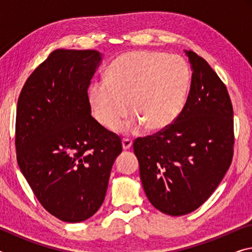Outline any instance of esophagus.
<instances>
[{
	"mask_svg": "<svg viewBox=\"0 0 252 252\" xmlns=\"http://www.w3.org/2000/svg\"><path fill=\"white\" fill-rule=\"evenodd\" d=\"M132 146V140L131 139H123L122 140V147H123V150H127V149H130Z\"/></svg>",
	"mask_w": 252,
	"mask_h": 252,
	"instance_id": "1",
	"label": "esophagus"
}]
</instances>
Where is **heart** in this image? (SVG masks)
Instances as JSON below:
<instances>
[{"instance_id": "heart-1", "label": "heart", "mask_w": 252, "mask_h": 252, "mask_svg": "<svg viewBox=\"0 0 252 252\" xmlns=\"http://www.w3.org/2000/svg\"><path fill=\"white\" fill-rule=\"evenodd\" d=\"M190 80L183 59L157 51H132L111 63L105 80L90 85L89 101L93 116L106 129H114L131 109L134 116L117 130L135 132L143 126L160 130L181 113Z\"/></svg>"}]
</instances>
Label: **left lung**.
Listing matches in <instances>:
<instances>
[{
  "label": "left lung",
  "mask_w": 252,
  "mask_h": 252,
  "mask_svg": "<svg viewBox=\"0 0 252 252\" xmlns=\"http://www.w3.org/2000/svg\"><path fill=\"white\" fill-rule=\"evenodd\" d=\"M192 78L176 121L138 138L133 150L149 201L169 216H183L206 202L231 164L233 109L229 93L206 60L186 51Z\"/></svg>",
  "instance_id": "left-lung-1"
}]
</instances>
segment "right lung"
Returning <instances> with one entry per match:
<instances>
[{"instance_id":"obj_1","label":"right lung","mask_w":252,"mask_h":252,"mask_svg":"<svg viewBox=\"0 0 252 252\" xmlns=\"http://www.w3.org/2000/svg\"><path fill=\"white\" fill-rule=\"evenodd\" d=\"M102 61L94 50H55L23 85L16 108V159L40 203L65 222L104 201L120 136L91 116L88 88Z\"/></svg>"}]
</instances>
